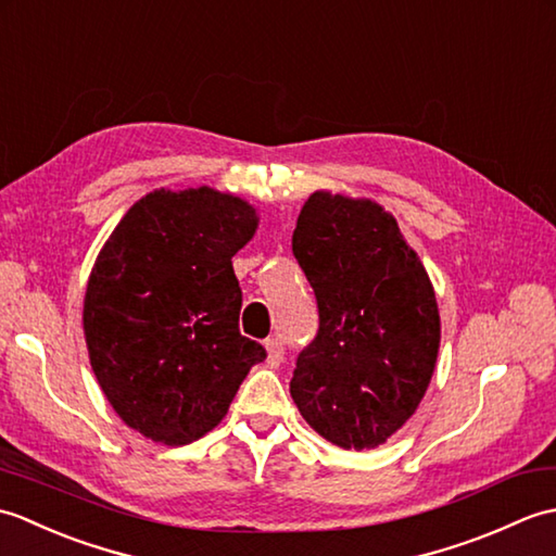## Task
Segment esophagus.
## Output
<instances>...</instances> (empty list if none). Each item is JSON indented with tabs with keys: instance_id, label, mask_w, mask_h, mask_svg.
Returning a JSON list of instances; mask_svg holds the SVG:
<instances>
[{
	"instance_id": "esophagus-1",
	"label": "esophagus",
	"mask_w": 556,
	"mask_h": 556,
	"mask_svg": "<svg viewBox=\"0 0 556 556\" xmlns=\"http://www.w3.org/2000/svg\"><path fill=\"white\" fill-rule=\"evenodd\" d=\"M265 349H267V363L271 368H277V365L285 361V344H281V339L271 337L265 341Z\"/></svg>"
}]
</instances>
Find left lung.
<instances>
[{
	"mask_svg": "<svg viewBox=\"0 0 556 556\" xmlns=\"http://www.w3.org/2000/svg\"><path fill=\"white\" fill-rule=\"evenodd\" d=\"M320 327L296 358L291 396L337 446L372 448L416 413L440 349L428 271L372 200L313 193L291 239Z\"/></svg>",
	"mask_w": 556,
	"mask_h": 556,
	"instance_id": "8db88e82",
	"label": "left lung"
}]
</instances>
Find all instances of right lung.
<instances>
[{"label":"right lung","mask_w":556,"mask_h":556,"mask_svg":"<svg viewBox=\"0 0 556 556\" xmlns=\"http://www.w3.org/2000/svg\"><path fill=\"white\" fill-rule=\"evenodd\" d=\"M255 227L241 198L160 188L126 212L96 260L83 303L92 372L119 418L152 442L181 446L210 432L267 358L239 332L231 265Z\"/></svg>","instance_id":"obj_1"}]
</instances>
